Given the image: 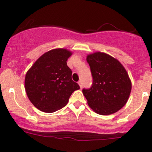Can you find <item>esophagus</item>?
Returning <instances> with one entry per match:
<instances>
[{
	"label": "esophagus",
	"mask_w": 152,
	"mask_h": 152,
	"mask_svg": "<svg viewBox=\"0 0 152 152\" xmlns=\"http://www.w3.org/2000/svg\"><path fill=\"white\" fill-rule=\"evenodd\" d=\"M78 84H79V86H80V87H81V88H82V81H81V80H79V82H78Z\"/></svg>",
	"instance_id": "obj_1"
}]
</instances>
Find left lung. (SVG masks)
<instances>
[{
  "label": "left lung",
  "mask_w": 152,
  "mask_h": 152,
  "mask_svg": "<svg viewBox=\"0 0 152 152\" xmlns=\"http://www.w3.org/2000/svg\"><path fill=\"white\" fill-rule=\"evenodd\" d=\"M87 62L90 67L93 84L82 90L90 108L99 115H111L128 101L132 83L123 65L113 56L102 53L90 54Z\"/></svg>",
  "instance_id": "left-lung-1"
}]
</instances>
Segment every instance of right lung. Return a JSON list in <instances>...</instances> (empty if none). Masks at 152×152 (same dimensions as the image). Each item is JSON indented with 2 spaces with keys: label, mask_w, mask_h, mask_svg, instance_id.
I'll return each mask as SVG.
<instances>
[{
  "label": "right lung",
  "mask_w": 152,
  "mask_h": 152,
  "mask_svg": "<svg viewBox=\"0 0 152 152\" xmlns=\"http://www.w3.org/2000/svg\"><path fill=\"white\" fill-rule=\"evenodd\" d=\"M71 54L64 48L49 50L28 70L26 92L38 110L49 113L60 110L67 104L72 93L80 88L72 80V70L67 65Z\"/></svg>",
  "instance_id": "1"
}]
</instances>
